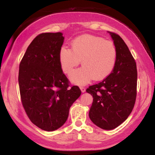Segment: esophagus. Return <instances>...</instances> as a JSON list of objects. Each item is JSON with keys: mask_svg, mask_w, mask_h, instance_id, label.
Here are the masks:
<instances>
[{"mask_svg": "<svg viewBox=\"0 0 155 155\" xmlns=\"http://www.w3.org/2000/svg\"><path fill=\"white\" fill-rule=\"evenodd\" d=\"M80 90H81V92H82V93H84V92H85V90H86L85 88L83 87H80Z\"/></svg>", "mask_w": 155, "mask_h": 155, "instance_id": "esophagus-1", "label": "esophagus"}]
</instances>
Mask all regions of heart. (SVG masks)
I'll list each match as a JSON object with an SVG mask.
<instances>
[{
    "label": "heart",
    "instance_id": "b5f03b06",
    "mask_svg": "<svg viewBox=\"0 0 155 155\" xmlns=\"http://www.w3.org/2000/svg\"><path fill=\"white\" fill-rule=\"evenodd\" d=\"M72 48L62 46L59 51V62L63 73H68L81 61L82 66L70 73L69 79L78 85H84L92 79L101 80L109 76L117 58L116 46L111 41L90 35L76 37Z\"/></svg>",
    "mask_w": 155,
    "mask_h": 155
}]
</instances>
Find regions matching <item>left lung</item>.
I'll list each match as a JSON object with an SVG mask.
<instances>
[{"instance_id": "left-lung-1", "label": "left lung", "mask_w": 155, "mask_h": 155, "mask_svg": "<svg viewBox=\"0 0 155 155\" xmlns=\"http://www.w3.org/2000/svg\"><path fill=\"white\" fill-rule=\"evenodd\" d=\"M108 33L117 50L116 65L102 82L86 90L93 97L89 117L104 130L116 128L128 118L136 99L137 78L136 63L126 43L116 34Z\"/></svg>"}]
</instances>
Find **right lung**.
Instances as JSON below:
<instances>
[{
	"label": "right lung",
	"mask_w": 155,
	"mask_h": 155,
	"mask_svg": "<svg viewBox=\"0 0 155 155\" xmlns=\"http://www.w3.org/2000/svg\"><path fill=\"white\" fill-rule=\"evenodd\" d=\"M63 33H43L35 37L20 64L18 82L23 107L31 122L46 131L61 128L70 108L79 98L78 86L69 87L59 62Z\"/></svg>",
	"instance_id": "right-lung-1"
}]
</instances>
